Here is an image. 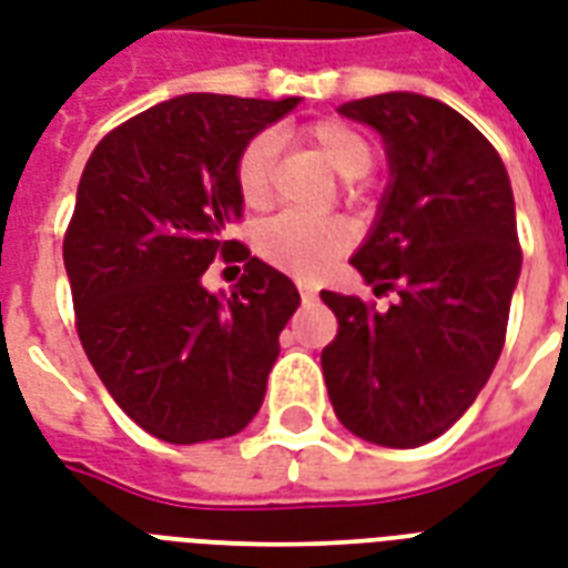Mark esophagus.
Returning <instances> with one entry per match:
<instances>
[{"instance_id": "34e87169", "label": "esophagus", "mask_w": 568, "mask_h": 568, "mask_svg": "<svg viewBox=\"0 0 568 568\" xmlns=\"http://www.w3.org/2000/svg\"><path fill=\"white\" fill-rule=\"evenodd\" d=\"M297 288H301V297H304V304H310V301H316V297H318V292L310 283H301Z\"/></svg>"}]
</instances>
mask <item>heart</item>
Returning <instances> with one entry per match:
<instances>
[{
  "instance_id": "obj_1",
  "label": "heart",
  "mask_w": 568,
  "mask_h": 568,
  "mask_svg": "<svg viewBox=\"0 0 568 568\" xmlns=\"http://www.w3.org/2000/svg\"><path fill=\"white\" fill-rule=\"evenodd\" d=\"M304 141L343 178H364L376 150L361 129L343 120H318L306 125ZM273 138L255 134L250 138L234 162V186L250 210H262L271 201ZM348 195H358V186L348 183ZM352 246V231L339 220H310L301 213H280L255 231V250L264 262L295 276H318Z\"/></svg>"
}]
</instances>
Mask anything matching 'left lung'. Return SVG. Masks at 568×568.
I'll return each instance as SVG.
<instances>
[{
    "instance_id": "8db88e82",
    "label": "left lung",
    "mask_w": 568,
    "mask_h": 568,
    "mask_svg": "<svg viewBox=\"0 0 568 568\" xmlns=\"http://www.w3.org/2000/svg\"><path fill=\"white\" fill-rule=\"evenodd\" d=\"M337 111L388 144L394 180L352 264L397 301L322 292L339 325L322 352L327 397L361 439L415 448L473 406L506 343L520 273L511 183L485 134L436 99L385 92Z\"/></svg>"
}]
</instances>
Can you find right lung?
Listing matches in <instances>:
<instances>
[{
    "label": "right lung",
    "mask_w": 568,
    "mask_h": 568,
    "mask_svg": "<svg viewBox=\"0 0 568 568\" xmlns=\"http://www.w3.org/2000/svg\"><path fill=\"white\" fill-rule=\"evenodd\" d=\"M297 99L192 92L104 134L83 168L62 258L74 327L116 406L155 439H225L255 418L295 283L229 237L243 201L234 162ZM244 262L229 298L200 276Z\"/></svg>",
    "instance_id": "obj_1"
}]
</instances>
